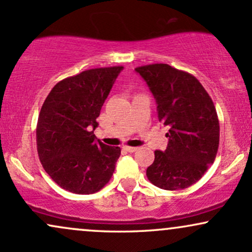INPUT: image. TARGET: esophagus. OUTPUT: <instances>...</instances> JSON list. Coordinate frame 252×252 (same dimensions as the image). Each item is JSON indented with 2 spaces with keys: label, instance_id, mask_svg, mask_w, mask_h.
<instances>
[{
  "label": "esophagus",
  "instance_id": "34e87169",
  "mask_svg": "<svg viewBox=\"0 0 252 252\" xmlns=\"http://www.w3.org/2000/svg\"><path fill=\"white\" fill-rule=\"evenodd\" d=\"M123 148H124V150H126V152H129V153H134V152H136V150H137L136 147H129V146H124Z\"/></svg>",
  "mask_w": 252,
  "mask_h": 252
}]
</instances>
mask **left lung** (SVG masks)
<instances>
[{
  "label": "left lung",
  "instance_id": "1",
  "mask_svg": "<svg viewBox=\"0 0 252 252\" xmlns=\"http://www.w3.org/2000/svg\"><path fill=\"white\" fill-rule=\"evenodd\" d=\"M148 84L158 104V117L168 126V146L155 150L147 178L167 190L184 189L201 179L215 162L219 120L210 94L194 76L167 63L135 68Z\"/></svg>",
  "mask_w": 252,
  "mask_h": 252
}]
</instances>
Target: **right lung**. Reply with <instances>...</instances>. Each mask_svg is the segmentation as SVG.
Here are the masks:
<instances>
[{
    "mask_svg": "<svg viewBox=\"0 0 252 252\" xmlns=\"http://www.w3.org/2000/svg\"><path fill=\"white\" fill-rule=\"evenodd\" d=\"M123 66L92 68L56 84L40 110L36 148L52 180L76 194L100 190L114 174L120 147L96 140L106 97Z\"/></svg>",
    "mask_w": 252,
    "mask_h": 252,
    "instance_id": "1",
    "label": "right lung"
}]
</instances>
